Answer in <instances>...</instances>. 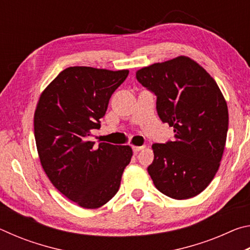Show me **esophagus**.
I'll use <instances>...</instances> for the list:
<instances>
[{"mask_svg": "<svg viewBox=\"0 0 250 250\" xmlns=\"http://www.w3.org/2000/svg\"><path fill=\"white\" fill-rule=\"evenodd\" d=\"M132 149H133V152H134V153H138L139 151H141V150L145 149V146H132Z\"/></svg>", "mask_w": 250, "mask_h": 250, "instance_id": "1", "label": "esophagus"}]
</instances>
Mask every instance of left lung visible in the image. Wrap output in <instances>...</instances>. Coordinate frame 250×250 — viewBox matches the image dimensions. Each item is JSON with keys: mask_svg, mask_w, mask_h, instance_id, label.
I'll return each instance as SVG.
<instances>
[{"mask_svg": "<svg viewBox=\"0 0 250 250\" xmlns=\"http://www.w3.org/2000/svg\"><path fill=\"white\" fill-rule=\"evenodd\" d=\"M139 83L156 95L160 119L174 141L152 146L147 172L155 188L174 200L198 195L218 171L225 149L228 108L214 78L188 56L143 67Z\"/></svg>", "mask_w": 250, "mask_h": 250, "instance_id": "left-lung-1", "label": "left lung"}]
</instances>
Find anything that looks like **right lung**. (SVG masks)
Masks as SVG:
<instances>
[{
  "label": "right lung",
  "instance_id": "1",
  "mask_svg": "<svg viewBox=\"0 0 250 250\" xmlns=\"http://www.w3.org/2000/svg\"><path fill=\"white\" fill-rule=\"evenodd\" d=\"M128 74V69L68 67L36 104L34 134L43 170L62 195L83 208H98L116 195L132 156L130 146H95L89 140Z\"/></svg>",
  "mask_w": 250,
  "mask_h": 250
}]
</instances>
